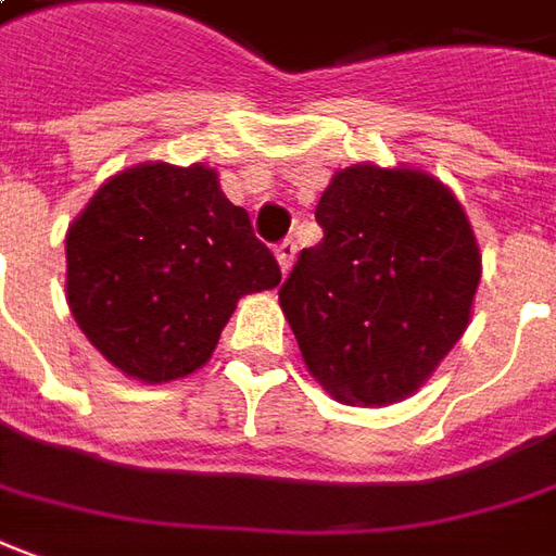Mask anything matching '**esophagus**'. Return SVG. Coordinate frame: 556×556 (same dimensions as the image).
<instances>
[{"label":"esophagus","instance_id":"obj_1","mask_svg":"<svg viewBox=\"0 0 556 556\" xmlns=\"http://www.w3.org/2000/svg\"><path fill=\"white\" fill-rule=\"evenodd\" d=\"M275 256H278V266H281V271H290L293 269V263H296V241L293 239H285L278 248H275Z\"/></svg>","mask_w":556,"mask_h":556}]
</instances>
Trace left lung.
Listing matches in <instances>:
<instances>
[{
	"instance_id": "obj_1",
	"label": "left lung",
	"mask_w": 556,
	"mask_h": 556,
	"mask_svg": "<svg viewBox=\"0 0 556 556\" xmlns=\"http://www.w3.org/2000/svg\"><path fill=\"white\" fill-rule=\"evenodd\" d=\"M278 302L315 381L344 405H393L427 384L469 327L481 281L451 187L412 166L339 168Z\"/></svg>"
}]
</instances>
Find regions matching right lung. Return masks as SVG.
Here are the masks:
<instances>
[{
    "label": "right lung",
    "instance_id": "add662e5",
    "mask_svg": "<svg viewBox=\"0 0 556 556\" xmlns=\"http://www.w3.org/2000/svg\"><path fill=\"white\" fill-rule=\"evenodd\" d=\"M281 269L202 163L111 175L68 224L66 300L96 351L144 384L202 369L248 293Z\"/></svg>",
    "mask_w": 556,
    "mask_h": 556
}]
</instances>
